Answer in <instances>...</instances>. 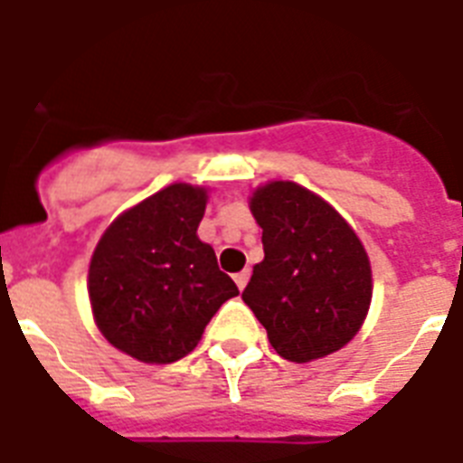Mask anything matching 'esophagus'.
I'll use <instances>...</instances> for the list:
<instances>
[{
  "instance_id": "1",
  "label": "esophagus",
  "mask_w": 463,
  "mask_h": 463,
  "mask_svg": "<svg viewBox=\"0 0 463 463\" xmlns=\"http://www.w3.org/2000/svg\"><path fill=\"white\" fill-rule=\"evenodd\" d=\"M247 281H250V269H242L240 274H235V283H238L240 290H245Z\"/></svg>"
}]
</instances>
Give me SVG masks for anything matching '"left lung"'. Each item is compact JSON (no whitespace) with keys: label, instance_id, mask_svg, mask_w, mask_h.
<instances>
[{"label":"left lung","instance_id":"8db88e82","mask_svg":"<svg viewBox=\"0 0 463 463\" xmlns=\"http://www.w3.org/2000/svg\"><path fill=\"white\" fill-rule=\"evenodd\" d=\"M264 260L242 300L290 363L336 353L365 322L373 271L363 242L334 206L296 182H269L250 199Z\"/></svg>","mask_w":463,"mask_h":463}]
</instances>
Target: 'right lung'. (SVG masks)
<instances>
[{
    "instance_id": "add662e5",
    "label": "right lung",
    "mask_w": 463,
    "mask_h": 463,
    "mask_svg": "<svg viewBox=\"0 0 463 463\" xmlns=\"http://www.w3.org/2000/svg\"><path fill=\"white\" fill-rule=\"evenodd\" d=\"M206 202L203 187L175 182L119 213L90 257L98 329L141 363L184 358L218 307L240 293L196 235Z\"/></svg>"
}]
</instances>
